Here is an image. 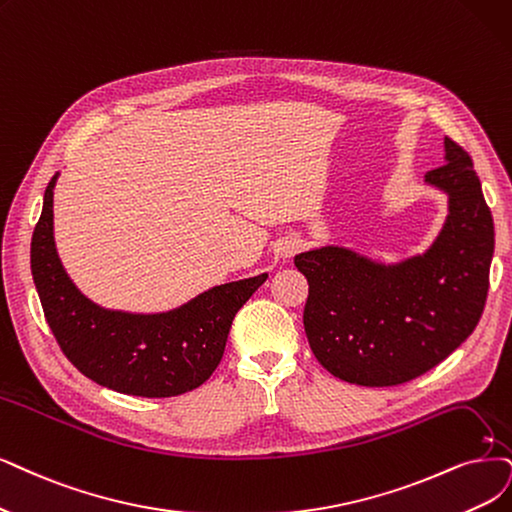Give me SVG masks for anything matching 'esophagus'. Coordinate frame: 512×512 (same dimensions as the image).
<instances>
[{"label": "esophagus", "mask_w": 512, "mask_h": 512, "mask_svg": "<svg viewBox=\"0 0 512 512\" xmlns=\"http://www.w3.org/2000/svg\"><path fill=\"white\" fill-rule=\"evenodd\" d=\"M304 246H306V240H301L299 236H291V238H287L285 242H282L280 253H282V257H293L295 253H299L301 249H304Z\"/></svg>", "instance_id": "esophagus-1"}]
</instances>
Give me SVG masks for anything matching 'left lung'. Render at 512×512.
<instances>
[{"instance_id":"1","label":"left lung","mask_w":512,"mask_h":512,"mask_svg":"<svg viewBox=\"0 0 512 512\" xmlns=\"http://www.w3.org/2000/svg\"><path fill=\"white\" fill-rule=\"evenodd\" d=\"M445 162L424 177L447 194V217L422 255L382 263L333 244L295 255L310 285V348L339 380L405 384L445 361L479 323L494 219L470 156L449 137Z\"/></svg>"}]
</instances>
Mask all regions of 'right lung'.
Listing matches in <instances>:
<instances>
[{
  "label": "right lung",
  "mask_w": 512,
  "mask_h": 512,
  "mask_svg": "<svg viewBox=\"0 0 512 512\" xmlns=\"http://www.w3.org/2000/svg\"><path fill=\"white\" fill-rule=\"evenodd\" d=\"M31 238V274L48 325L69 361L92 382L130 396L166 399L204 384L217 369L236 312L268 274L208 289L158 314L107 310L65 272L54 244V185Z\"/></svg>",
  "instance_id": "right-lung-1"
}]
</instances>
